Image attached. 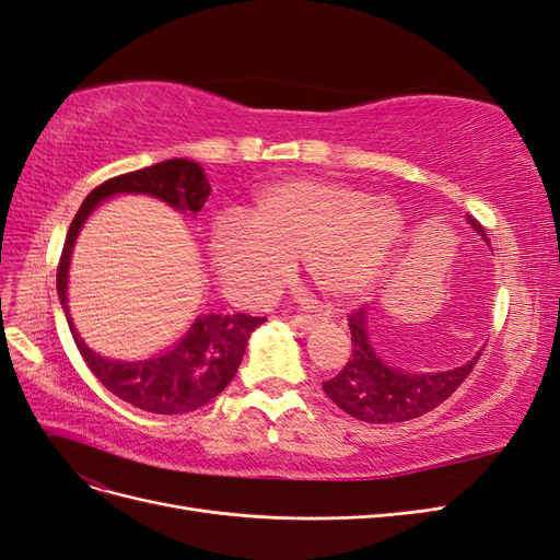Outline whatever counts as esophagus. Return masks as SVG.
<instances>
[{"mask_svg": "<svg viewBox=\"0 0 560 560\" xmlns=\"http://www.w3.org/2000/svg\"><path fill=\"white\" fill-rule=\"evenodd\" d=\"M290 323L299 329H313L315 325H320V317L317 315H290Z\"/></svg>", "mask_w": 560, "mask_h": 560, "instance_id": "obj_1", "label": "esophagus"}]
</instances>
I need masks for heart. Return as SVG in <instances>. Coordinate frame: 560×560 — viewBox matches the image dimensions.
I'll list each match as a JSON object with an SVG mask.
<instances>
[{"instance_id":"heart-1","label":"heart","mask_w":560,"mask_h":560,"mask_svg":"<svg viewBox=\"0 0 560 560\" xmlns=\"http://www.w3.org/2000/svg\"><path fill=\"white\" fill-rule=\"evenodd\" d=\"M402 237L388 200L339 180H287L256 195L245 221L221 219L209 256L233 299L264 306L301 259L325 296L353 301L380 282Z\"/></svg>"}]
</instances>
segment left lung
I'll return each mask as SVG.
<instances>
[{"instance_id": "left-lung-1", "label": "left lung", "mask_w": 560, "mask_h": 560, "mask_svg": "<svg viewBox=\"0 0 560 560\" xmlns=\"http://www.w3.org/2000/svg\"><path fill=\"white\" fill-rule=\"evenodd\" d=\"M468 223L490 243L486 229L474 217H468ZM349 329L351 355L337 376L323 382V388L346 415L368 424H396L431 412L462 386L480 360L478 353L466 365L447 372H402L376 355L370 341L365 306L349 313Z\"/></svg>"}]
</instances>
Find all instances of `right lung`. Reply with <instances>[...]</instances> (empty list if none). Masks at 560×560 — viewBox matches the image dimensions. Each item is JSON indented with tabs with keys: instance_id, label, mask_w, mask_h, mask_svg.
<instances>
[{
	"instance_id": "1",
	"label": "right lung",
	"mask_w": 560,
	"mask_h": 560,
	"mask_svg": "<svg viewBox=\"0 0 560 560\" xmlns=\"http://www.w3.org/2000/svg\"><path fill=\"white\" fill-rule=\"evenodd\" d=\"M209 180L200 164L184 158L167 160L153 164V167L119 174L115 178L103 180L101 186H96L86 195L80 211L74 214L68 229L63 254H60L56 290L60 306L66 311L72 339L78 343L86 368L92 370L96 380L110 393H115L119 400H125L145 412L186 415L192 410H200L209 400H214L219 393L231 384L240 362H243L249 335L256 327L266 323V317H256L247 313L200 315L188 329V335L170 351L139 362L108 360L89 349L80 339L78 329L72 327L66 294L70 254L86 217L92 214L101 200L110 198L115 192L153 195V198H160L174 209L198 214L209 198Z\"/></svg>"
}]
</instances>
